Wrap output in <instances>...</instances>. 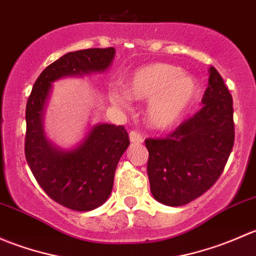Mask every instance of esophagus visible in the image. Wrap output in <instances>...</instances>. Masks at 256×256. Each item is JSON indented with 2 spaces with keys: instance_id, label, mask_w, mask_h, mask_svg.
Returning a JSON list of instances; mask_svg holds the SVG:
<instances>
[{
  "instance_id": "1",
  "label": "esophagus",
  "mask_w": 256,
  "mask_h": 256,
  "mask_svg": "<svg viewBox=\"0 0 256 256\" xmlns=\"http://www.w3.org/2000/svg\"><path fill=\"white\" fill-rule=\"evenodd\" d=\"M128 138H130V141L132 144H141L144 141L142 136H141V134L138 132V131H130Z\"/></svg>"
}]
</instances>
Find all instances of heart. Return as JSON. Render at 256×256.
<instances>
[{"label": "heart", "mask_w": 256, "mask_h": 256, "mask_svg": "<svg viewBox=\"0 0 256 256\" xmlns=\"http://www.w3.org/2000/svg\"><path fill=\"white\" fill-rule=\"evenodd\" d=\"M200 92L198 82L183 73L177 66L150 64L138 69L126 82V92L112 90L110 100L118 106H126L128 98L150 100L147 121L157 128H168L184 114Z\"/></svg>", "instance_id": "1"}]
</instances>
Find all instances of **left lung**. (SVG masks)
<instances>
[{
  "label": "left lung",
  "instance_id": "1",
  "mask_svg": "<svg viewBox=\"0 0 256 256\" xmlns=\"http://www.w3.org/2000/svg\"><path fill=\"white\" fill-rule=\"evenodd\" d=\"M202 109L164 138H147V174L156 200L180 207L216 183L234 144L233 99L216 68H209Z\"/></svg>",
  "mask_w": 256,
  "mask_h": 256
}]
</instances>
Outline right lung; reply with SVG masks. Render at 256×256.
I'll return each instance as SVG.
<instances>
[{
	"mask_svg": "<svg viewBox=\"0 0 256 256\" xmlns=\"http://www.w3.org/2000/svg\"><path fill=\"white\" fill-rule=\"evenodd\" d=\"M114 56L112 47L69 52L40 73L28 98L24 142L27 164L49 197L73 210H92L106 202L112 190L116 166L130 140L124 126L96 124L76 146L60 148L46 136V108L54 82L66 76L82 78L104 73Z\"/></svg>",
	"mask_w": 256,
	"mask_h": 256,
	"instance_id": "right-lung-1",
	"label": "right lung"
}]
</instances>
